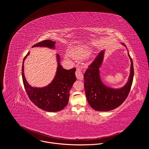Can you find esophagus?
<instances>
[{
	"label": "esophagus",
	"mask_w": 149,
	"mask_h": 149,
	"mask_svg": "<svg viewBox=\"0 0 149 149\" xmlns=\"http://www.w3.org/2000/svg\"><path fill=\"white\" fill-rule=\"evenodd\" d=\"M75 75H76V77L77 78V79H78L79 80H82L84 78L83 74L79 68H77L76 71H75Z\"/></svg>",
	"instance_id": "esophagus-1"
}]
</instances>
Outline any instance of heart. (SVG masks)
<instances>
[{
  "instance_id": "obj_1",
  "label": "heart",
  "mask_w": 149,
  "mask_h": 149,
  "mask_svg": "<svg viewBox=\"0 0 149 149\" xmlns=\"http://www.w3.org/2000/svg\"><path fill=\"white\" fill-rule=\"evenodd\" d=\"M90 54V50L86 47H82L80 48H78L75 50H74L72 53L71 55L74 57L77 58H86ZM67 58H69L70 56L68 55L66 56Z\"/></svg>"
}]
</instances>
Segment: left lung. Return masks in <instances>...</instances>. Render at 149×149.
<instances>
[{"instance_id":"8db88e82","label":"left lung","mask_w":149,"mask_h":149,"mask_svg":"<svg viewBox=\"0 0 149 149\" xmlns=\"http://www.w3.org/2000/svg\"><path fill=\"white\" fill-rule=\"evenodd\" d=\"M121 44L127 49L125 45L123 43ZM104 53L105 49L99 53L84 75V88L87 101L92 109L98 111H109L120 106L129 95L134 77L133 63L128 51L131 62L128 81L123 87L119 88H111L105 85L101 80L100 71Z\"/></svg>"}]
</instances>
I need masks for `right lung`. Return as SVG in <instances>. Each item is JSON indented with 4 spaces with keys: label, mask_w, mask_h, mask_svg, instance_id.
I'll use <instances>...</instances> for the list:
<instances>
[{
    "label": "right lung",
    "mask_w": 149,
    "mask_h": 149,
    "mask_svg": "<svg viewBox=\"0 0 149 149\" xmlns=\"http://www.w3.org/2000/svg\"><path fill=\"white\" fill-rule=\"evenodd\" d=\"M33 47H47L55 49V42L50 39L43 40L35 44ZM29 55L25 56L22 68L23 82L26 93L31 101L39 109L48 112L61 111L67 105L70 91L76 81L75 68L70 70L63 68L60 63V56L56 54L58 67L54 78L48 86L43 87H32L27 82L24 74V61Z\"/></svg>",
    "instance_id": "obj_1"
}]
</instances>
